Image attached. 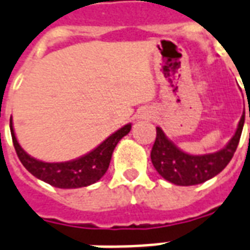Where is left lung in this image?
Returning a JSON list of instances; mask_svg holds the SVG:
<instances>
[{"instance_id":"8db88e82","label":"left lung","mask_w":250,"mask_h":250,"mask_svg":"<svg viewBox=\"0 0 250 250\" xmlns=\"http://www.w3.org/2000/svg\"><path fill=\"white\" fill-rule=\"evenodd\" d=\"M250 118V111H249ZM245 112L240 119L237 131L227 147L214 153L189 155L180 151L156 127V139L151 151V160L159 175L176 186H196L209 180L228 166L233 158L243 132Z\"/></svg>"}]
</instances>
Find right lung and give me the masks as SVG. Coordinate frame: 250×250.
<instances>
[{"label": "right lung", "instance_id": "obj_1", "mask_svg": "<svg viewBox=\"0 0 250 250\" xmlns=\"http://www.w3.org/2000/svg\"><path fill=\"white\" fill-rule=\"evenodd\" d=\"M131 130V125H125L120 130L108 136L104 142L99 144L97 148L92 149L91 152L84 155L82 158L75 159L71 162L64 163H45L31 158L27 155L21 146L17 142L14 130H13L12 119H10V132L17 156L21 160L23 167L34 175L37 179L47 183L50 186L57 188H81L87 187L90 184L101 180L102 176L106 173L110 166L111 156L114 148L119 140L128 134Z\"/></svg>", "mask_w": 250, "mask_h": 250}]
</instances>
